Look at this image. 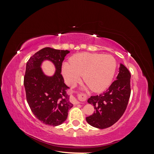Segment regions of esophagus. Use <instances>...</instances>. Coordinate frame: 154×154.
<instances>
[{"instance_id": "34e87169", "label": "esophagus", "mask_w": 154, "mask_h": 154, "mask_svg": "<svg viewBox=\"0 0 154 154\" xmlns=\"http://www.w3.org/2000/svg\"><path fill=\"white\" fill-rule=\"evenodd\" d=\"M82 96H83V97H84V96H85V95L84 94H82L81 95ZM71 101L72 102V103H74V104H78V103H80V101H79L74 96H71Z\"/></svg>"}]
</instances>
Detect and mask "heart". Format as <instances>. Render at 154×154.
I'll use <instances>...</instances> for the list:
<instances>
[{
  "mask_svg": "<svg viewBox=\"0 0 154 154\" xmlns=\"http://www.w3.org/2000/svg\"><path fill=\"white\" fill-rule=\"evenodd\" d=\"M116 69L112 56L97 53H82L72 56L70 64L63 66V75L70 86L73 87L83 79L91 89L96 92L109 85Z\"/></svg>",
  "mask_w": 154,
  "mask_h": 154,
  "instance_id": "obj_1",
  "label": "heart"
}]
</instances>
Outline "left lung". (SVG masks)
I'll use <instances>...</instances> for the list:
<instances>
[{"label": "left lung", "instance_id": "left-lung-1", "mask_svg": "<svg viewBox=\"0 0 154 154\" xmlns=\"http://www.w3.org/2000/svg\"><path fill=\"white\" fill-rule=\"evenodd\" d=\"M130 73L121 63L117 80L112 82L105 92L92 96L87 102L96 110L94 114L86 118L92 127L103 129L111 127L122 117L127 109L130 96Z\"/></svg>", "mask_w": 154, "mask_h": 154}]
</instances>
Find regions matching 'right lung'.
I'll return each mask as SVG.
<instances>
[{
  "label": "right lung",
  "instance_id": "obj_1",
  "mask_svg": "<svg viewBox=\"0 0 154 154\" xmlns=\"http://www.w3.org/2000/svg\"><path fill=\"white\" fill-rule=\"evenodd\" d=\"M69 53L45 48L32 55L26 63L24 85L27 101L36 118L45 125L55 127L62 124L73 106L66 92L69 87L65 84L61 74L62 62ZM44 60L55 65L53 76H46L41 70Z\"/></svg>",
  "mask_w": 154,
  "mask_h": 154
}]
</instances>
